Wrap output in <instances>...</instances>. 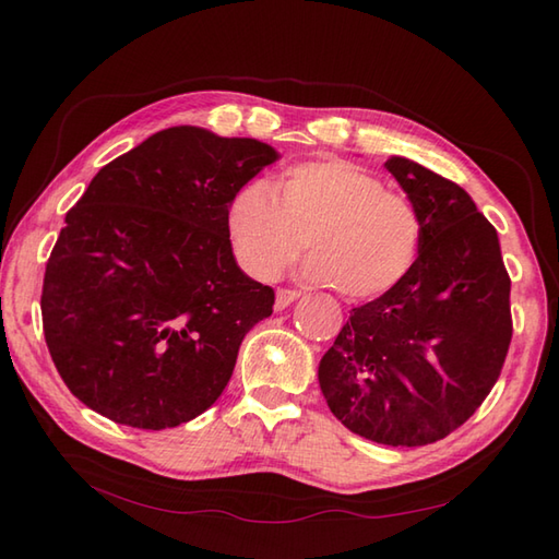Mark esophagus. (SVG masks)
<instances>
[{
	"instance_id": "34e87169",
	"label": "esophagus",
	"mask_w": 559,
	"mask_h": 559,
	"mask_svg": "<svg viewBox=\"0 0 559 559\" xmlns=\"http://www.w3.org/2000/svg\"><path fill=\"white\" fill-rule=\"evenodd\" d=\"M300 298L298 290H290V288H278L276 290V310H286L290 302H295Z\"/></svg>"
}]
</instances>
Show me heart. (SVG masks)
Here are the masks:
<instances>
[{"mask_svg":"<svg viewBox=\"0 0 559 559\" xmlns=\"http://www.w3.org/2000/svg\"><path fill=\"white\" fill-rule=\"evenodd\" d=\"M240 264L278 278L310 242L312 278L350 300H370L408 278L423 247L418 204L348 160L295 165L278 182L242 189L230 209Z\"/></svg>","mask_w":559,"mask_h":559,"instance_id":"1","label":"heart"}]
</instances>
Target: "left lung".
Segmentation results:
<instances>
[{"instance_id":"1","label":"left lung","mask_w":559,"mask_h":559,"mask_svg":"<svg viewBox=\"0 0 559 559\" xmlns=\"http://www.w3.org/2000/svg\"><path fill=\"white\" fill-rule=\"evenodd\" d=\"M384 168L418 204L420 254L399 288L353 307L319 362V386L350 432L423 447L466 423L500 377L512 281L466 189L408 158Z\"/></svg>"}]
</instances>
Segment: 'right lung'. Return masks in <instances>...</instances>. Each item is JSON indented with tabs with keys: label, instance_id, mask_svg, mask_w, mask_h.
Wrapping results in <instances>:
<instances>
[{
	"label": "right lung",
	"instance_id": "add662e5",
	"mask_svg": "<svg viewBox=\"0 0 559 559\" xmlns=\"http://www.w3.org/2000/svg\"><path fill=\"white\" fill-rule=\"evenodd\" d=\"M278 158L257 139L170 127L100 168L47 259V350L71 394L139 430L211 408L273 288L237 266L228 213Z\"/></svg>",
	"mask_w": 559,
	"mask_h": 559
}]
</instances>
